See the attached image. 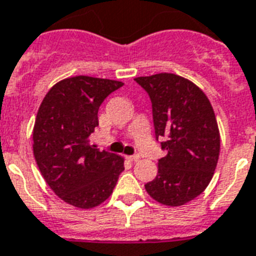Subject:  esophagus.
Wrapping results in <instances>:
<instances>
[{"label": "esophagus", "instance_id": "obj_1", "mask_svg": "<svg viewBox=\"0 0 256 256\" xmlns=\"http://www.w3.org/2000/svg\"><path fill=\"white\" fill-rule=\"evenodd\" d=\"M140 156H128V160H130V162H138V160H140Z\"/></svg>", "mask_w": 256, "mask_h": 256}]
</instances>
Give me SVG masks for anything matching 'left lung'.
I'll return each instance as SVG.
<instances>
[{"label":"left lung","instance_id":"left-lung-1","mask_svg":"<svg viewBox=\"0 0 256 256\" xmlns=\"http://www.w3.org/2000/svg\"><path fill=\"white\" fill-rule=\"evenodd\" d=\"M136 81L150 96L156 136L164 138L162 148L168 150L144 188L164 206H183L206 190L216 168L220 136L214 108L194 82L176 74Z\"/></svg>","mask_w":256,"mask_h":256}]
</instances>
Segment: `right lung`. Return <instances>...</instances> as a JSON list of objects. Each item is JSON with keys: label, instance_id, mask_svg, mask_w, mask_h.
<instances>
[{"label": "right lung", "instance_id": "add662e5", "mask_svg": "<svg viewBox=\"0 0 256 256\" xmlns=\"http://www.w3.org/2000/svg\"><path fill=\"white\" fill-rule=\"evenodd\" d=\"M124 82L88 76L57 82L42 100L33 128V152L54 194L70 206L92 208L112 195L124 170L122 156L90 144L98 108Z\"/></svg>", "mask_w": 256, "mask_h": 256}]
</instances>
